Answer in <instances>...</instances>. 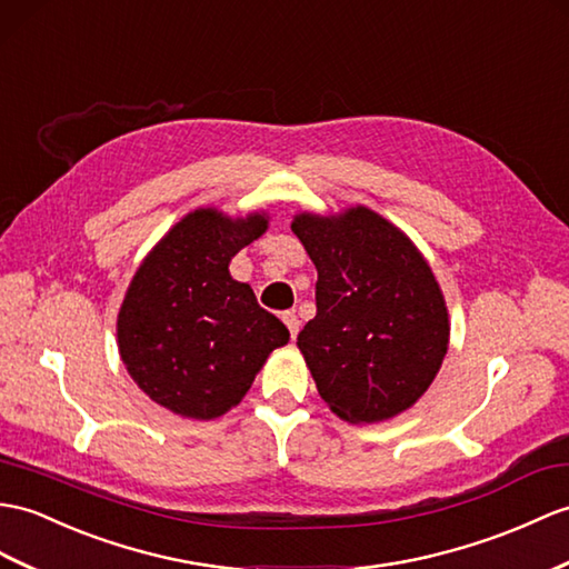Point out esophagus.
<instances>
[{"label": "esophagus", "instance_id": "esophagus-1", "mask_svg": "<svg viewBox=\"0 0 569 569\" xmlns=\"http://www.w3.org/2000/svg\"><path fill=\"white\" fill-rule=\"evenodd\" d=\"M281 317H283V322H286V327H288V332H290V337H293V339H296V335H298V329H300V320H298V315H296L293 310H288V312H283Z\"/></svg>", "mask_w": 569, "mask_h": 569}]
</instances>
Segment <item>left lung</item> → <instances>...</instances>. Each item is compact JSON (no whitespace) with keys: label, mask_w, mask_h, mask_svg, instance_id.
<instances>
[{"label":"left lung","mask_w":569,"mask_h":569,"mask_svg":"<svg viewBox=\"0 0 569 569\" xmlns=\"http://www.w3.org/2000/svg\"><path fill=\"white\" fill-rule=\"evenodd\" d=\"M315 269L317 315L298 349L335 415L371 425L412 407L439 373L448 312L429 263L386 218L363 206L296 216Z\"/></svg>","instance_id":"obj_1"}]
</instances>
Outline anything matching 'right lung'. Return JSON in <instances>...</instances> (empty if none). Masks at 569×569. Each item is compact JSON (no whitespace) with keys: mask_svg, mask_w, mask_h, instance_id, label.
I'll return each instance as SVG.
<instances>
[{"mask_svg":"<svg viewBox=\"0 0 569 569\" xmlns=\"http://www.w3.org/2000/svg\"><path fill=\"white\" fill-rule=\"evenodd\" d=\"M263 216L198 208L140 263L118 312V351L150 400L189 419H216L252 388L267 356L288 341L279 317L228 263L267 230Z\"/></svg>","mask_w":569,"mask_h":569,"instance_id":"right-lung-1","label":"right lung"}]
</instances>
